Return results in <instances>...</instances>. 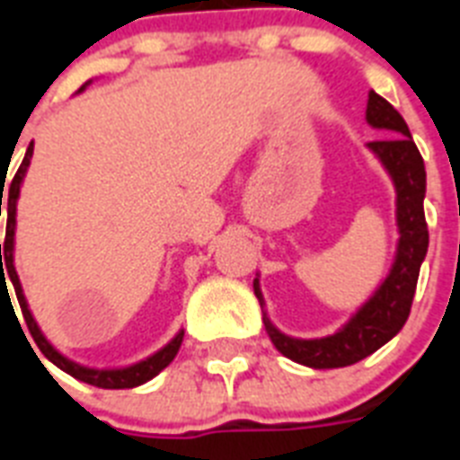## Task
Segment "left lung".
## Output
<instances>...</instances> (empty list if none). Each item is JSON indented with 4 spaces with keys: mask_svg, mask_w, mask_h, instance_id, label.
<instances>
[{
    "mask_svg": "<svg viewBox=\"0 0 460 460\" xmlns=\"http://www.w3.org/2000/svg\"><path fill=\"white\" fill-rule=\"evenodd\" d=\"M365 121L386 136L382 140L367 143V150L385 166V172L394 183V193H396L399 241H396L389 274L379 281L375 294L350 314L346 324L336 329L334 334L317 336V339H298L274 327V322L267 314L265 296L260 288V274H255L252 279V288L262 307V322L277 350L288 360L313 367V370L346 367L382 349L386 341H392L406 324L420 265L428 255L429 236L425 209H422L428 173H425L420 150L413 143V136L408 131L403 117L375 90H370L367 95Z\"/></svg>",
    "mask_w": 460,
    "mask_h": 460,
    "instance_id": "left-lung-1",
    "label": "left lung"
}]
</instances>
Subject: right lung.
Returning a JSON list of instances; mask_svg holds the SVG:
<instances>
[{"label":"right lung","instance_id":"obj_1","mask_svg":"<svg viewBox=\"0 0 460 460\" xmlns=\"http://www.w3.org/2000/svg\"><path fill=\"white\" fill-rule=\"evenodd\" d=\"M90 83L93 81L85 83L78 93H83V90L88 88ZM31 159H32V143L28 146V150H25L23 162H21V166H18L16 176H13L9 190H6V238H4V243H0V267H2L0 284L2 287H6V281L13 284L18 305H21V313H23L25 324H28V329H31L32 339H35V343H38V349L42 350V356H45L52 365H57L59 370H64L66 375H71V377L81 379V382H85V385L100 386V389H133V386L146 385V382H150L153 377H157L159 372L164 370L166 365L173 360V356L179 353L181 341H183V329H179V332L173 334L172 341H166L162 349L155 350L153 356L143 358V360H138V363L124 365V367H88V365L75 363V360L64 356L61 350L54 349L52 343H49V339L42 334L38 320L32 317L28 301H25L23 287H21V279H18L16 267H13V248H16V205H18V195H21V186H23L25 173H28V166H31ZM0 198H4V190ZM0 217H2V200H0ZM2 254L4 255V259L1 258ZM6 294H9V288H6ZM40 363H42V360H40Z\"/></svg>","mask_w":460,"mask_h":460}]
</instances>
